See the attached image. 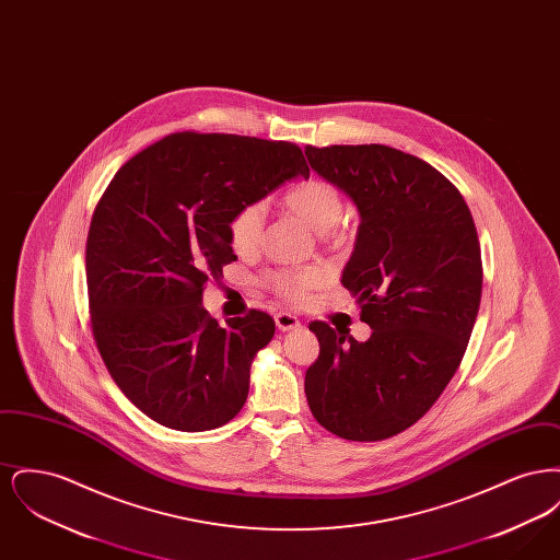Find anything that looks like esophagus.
Instances as JSON below:
<instances>
[{
  "mask_svg": "<svg viewBox=\"0 0 560 560\" xmlns=\"http://www.w3.org/2000/svg\"><path fill=\"white\" fill-rule=\"evenodd\" d=\"M275 323H277V327H279L281 331H292V329L300 327L298 317H293L290 313H279V315L275 317Z\"/></svg>",
  "mask_w": 560,
  "mask_h": 560,
  "instance_id": "1",
  "label": "esophagus"
}]
</instances>
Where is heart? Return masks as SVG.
Returning <instances> with one entry per match:
<instances>
[{
	"label": "heart",
	"mask_w": 560,
	"mask_h": 560,
	"mask_svg": "<svg viewBox=\"0 0 560 560\" xmlns=\"http://www.w3.org/2000/svg\"><path fill=\"white\" fill-rule=\"evenodd\" d=\"M290 212L306 222L313 231L325 233L331 240H340L342 231L338 220L345 212L342 192L323 178H308L290 188L283 197ZM265 231V206L247 203L240 208L229 222V243L240 256H249L260 247ZM320 272L317 268H279L267 275L268 288L277 295L300 302L317 288Z\"/></svg>",
	"instance_id": "1"
}]
</instances>
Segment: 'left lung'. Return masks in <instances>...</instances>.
Returning a JSON list of instances; mask_svg holds the SVG:
<instances>
[{
    "label": "left lung",
    "mask_w": 560,
    "mask_h": 560,
    "mask_svg": "<svg viewBox=\"0 0 560 560\" xmlns=\"http://www.w3.org/2000/svg\"><path fill=\"white\" fill-rule=\"evenodd\" d=\"M311 167L354 201L361 224L342 285L357 295L368 342L323 320L304 390L320 427L382 441L413 427L450 384L482 290L472 213L427 161L384 144L306 147Z\"/></svg>",
    "instance_id": "1"
}]
</instances>
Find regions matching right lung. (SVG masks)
<instances>
[{
    "instance_id": "add662e5",
    "label": "right lung",
    "mask_w": 560,
    "mask_h": 560,
    "mask_svg": "<svg viewBox=\"0 0 560 560\" xmlns=\"http://www.w3.org/2000/svg\"><path fill=\"white\" fill-rule=\"evenodd\" d=\"M308 174L292 142L178 132L113 176L85 245L92 334L115 384L161 427L201 432L240 413L275 320L252 308L220 325L203 290L237 260L235 212Z\"/></svg>"
}]
</instances>
